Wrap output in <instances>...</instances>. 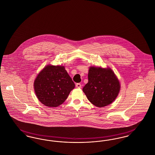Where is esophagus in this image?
<instances>
[{
  "label": "esophagus",
  "instance_id": "esophagus-1",
  "mask_svg": "<svg viewBox=\"0 0 155 155\" xmlns=\"http://www.w3.org/2000/svg\"><path fill=\"white\" fill-rule=\"evenodd\" d=\"M75 87H76V88H81V84L80 83H77V84H76Z\"/></svg>",
  "mask_w": 155,
  "mask_h": 155
}]
</instances>
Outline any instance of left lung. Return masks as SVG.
Segmentation results:
<instances>
[{"instance_id": "1", "label": "left lung", "mask_w": 155, "mask_h": 155, "mask_svg": "<svg viewBox=\"0 0 155 155\" xmlns=\"http://www.w3.org/2000/svg\"><path fill=\"white\" fill-rule=\"evenodd\" d=\"M88 82L82 89L91 103L103 107L112 103L118 96L120 84L110 68L91 67Z\"/></svg>"}]
</instances>
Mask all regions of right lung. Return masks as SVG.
Instances as JSON below:
<instances>
[{
	"mask_svg": "<svg viewBox=\"0 0 155 155\" xmlns=\"http://www.w3.org/2000/svg\"><path fill=\"white\" fill-rule=\"evenodd\" d=\"M34 87L41 103L55 107L66 100L75 84L64 67L48 65L37 75Z\"/></svg>",
	"mask_w": 155,
	"mask_h": 155,
	"instance_id": "1",
	"label": "right lung"
}]
</instances>
